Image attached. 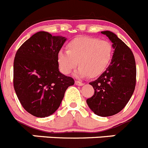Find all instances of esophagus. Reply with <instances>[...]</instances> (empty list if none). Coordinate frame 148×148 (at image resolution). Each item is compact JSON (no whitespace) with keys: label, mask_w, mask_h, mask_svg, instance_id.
Wrapping results in <instances>:
<instances>
[{"label":"esophagus","mask_w":148,"mask_h":148,"mask_svg":"<svg viewBox=\"0 0 148 148\" xmlns=\"http://www.w3.org/2000/svg\"><path fill=\"white\" fill-rule=\"evenodd\" d=\"M75 84L76 85H78V86H83V85L84 84L83 82H81V81H75Z\"/></svg>","instance_id":"1"}]
</instances>
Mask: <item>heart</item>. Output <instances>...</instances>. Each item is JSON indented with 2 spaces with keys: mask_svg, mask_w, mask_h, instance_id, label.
I'll use <instances>...</instances> for the list:
<instances>
[{
  "mask_svg": "<svg viewBox=\"0 0 148 148\" xmlns=\"http://www.w3.org/2000/svg\"><path fill=\"white\" fill-rule=\"evenodd\" d=\"M67 51L57 54L59 69L67 75L78 64L76 75L96 78L106 71L113 58L114 48L108 40L93 36H77L67 43Z\"/></svg>",
  "mask_w": 148,
  "mask_h": 148,
  "instance_id": "obj_1",
  "label": "heart"
}]
</instances>
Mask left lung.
<instances>
[{
	"label": "left lung",
	"mask_w": 148,
	"mask_h": 148,
	"mask_svg": "<svg viewBox=\"0 0 148 148\" xmlns=\"http://www.w3.org/2000/svg\"><path fill=\"white\" fill-rule=\"evenodd\" d=\"M101 33L113 43V58L106 70L89 83L95 93L86 103L95 114L109 116L123 110L132 96L136 86V67L134 54L126 45L109 31Z\"/></svg>",
	"instance_id": "left-lung-1"
}]
</instances>
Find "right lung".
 <instances>
[{
    "instance_id": "add662e5",
    "label": "right lung",
    "mask_w": 148,
    "mask_h": 148,
    "mask_svg": "<svg viewBox=\"0 0 148 148\" xmlns=\"http://www.w3.org/2000/svg\"><path fill=\"white\" fill-rule=\"evenodd\" d=\"M66 41L45 32L34 34L22 45L14 60L13 84L26 112L36 117L53 114L65 91L75 81L59 72L57 54Z\"/></svg>"
}]
</instances>
